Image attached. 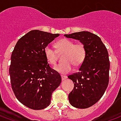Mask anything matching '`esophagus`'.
I'll return each mask as SVG.
<instances>
[{
	"mask_svg": "<svg viewBox=\"0 0 121 121\" xmlns=\"http://www.w3.org/2000/svg\"><path fill=\"white\" fill-rule=\"evenodd\" d=\"M67 78V76H63V75L61 76V79H62V80H66Z\"/></svg>",
	"mask_w": 121,
	"mask_h": 121,
	"instance_id": "34e87169",
	"label": "esophagus"
}]
</instances>
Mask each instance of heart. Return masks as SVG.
<instances>
[{
	"instance_id": "b5f03b06",
	"label": "heart",
	"mask_w": 121,
	"mask_h": 121,
	"mask_svg": "<svg viewBox=\"0 0 121 121\" xmlns=\"http://www.w3.org/2000/svg\"><path fill=\"white\" fill-rule=\"evenodd\" d=\"M56 50L50 45H47L44 48V54L50 65H55L57 61L58 53L64 52L62 63H59L54 69L61 74H67L72 71L73 65L79 67L84 63L86 57V49L82 43H75L69 39H61L56 43Z\"/></svg>"
}]
</instances>
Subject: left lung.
Listing matches in <instances>:
<instances>
[{
  "label": "left lung",
  "mask_w": 121,
  "mask_h": 121,
  "mask_svg": "<svg viewBox=\"0 0 121 121\" xmlns=\"http://www.w3.org/2000/svg\"><path fill=\"white\" fill-rule=\"evenodd\" d=\"M64 35L79 40L86 49V57L79 71L68 78L74 86L69 94L70 104L76 108H87L101 99L108 86V52L101 39L93 33L83 31Z\"/></svg>",
  "instance_id": "8db88e82"
}]
</instances>
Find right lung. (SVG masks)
I'll use <instances>...</instances> for the list:
<instances>
[{
  "instance_id": "add662e5",
  "label": "right lung",
  "mask_w": 121,
  "mask_h": 121,
  "mask_svg": "<svg viewBox=\"0 0 121 121\" xmlns=\"http://www.w3.org/2000/svg\"><path fill=\"white\" fill-rule=\"evenodd\" d=\"M59 34L31 30L20 38L12 52L9 73L12 89L18 100L30 109L49 106L53 91L61 78L50 68L44 48Z\"/></svg>"
}]
</instances>
